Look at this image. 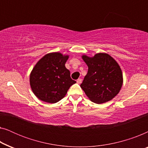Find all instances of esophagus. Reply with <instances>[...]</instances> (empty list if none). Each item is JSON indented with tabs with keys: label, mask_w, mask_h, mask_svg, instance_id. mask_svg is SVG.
Returning a JSON list of instances; mask_svg holds the SVG:
<instances>
[{
	"label": "esophagus",
	"mask_w": 148,
	"mask_h": 148,
	"mask_svg": "<svg viewBox=\"0 0 148 148\" xmlns=\"http://www.w3.org/2000/svg\"><path fill=\"white\" fill-rule=\"evenodd\" d=\"M82 79H80V78H79L77 80V83L78 84H80L81 83H82Z\"/></svg>",
	"instance_id": "1"
}]
</instances>
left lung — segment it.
Here are the masks:
<instances>
[{"label": "left lung", "instance_id": "left-lung-1", "mask_svg": "<svg viewBox=\"0 0 148 148\" xmlns=\"http://www.w3.org/2000/svg\"><path fill=\"white\" fill-rule=\"evenodd\" d=\"M88 66V73L80 85L92 102L102 104L114 98L122 87V71L117 62L106 53L96 54L93 57L82 56Z\"/></svg>", "mask_w": 148, "mask_h": 148}]
</instances>
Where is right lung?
Returning <instances> with one entry per match:
<instances>
[{"label":"right lung","mask_w":148,"mask_h":148,"mask_svg":"<svg viewBox=\"0 0 148 148\" xmlns=\"http://www.w3.org/2000/svg\"><path fill=\"white\" fill-rule=\"evenodd\" d=\"M68 55L52 52L44 56L32 69L29 77L32 92L40 100L54 104L65 96L75 81L65 67Z\"/></svg>","instance_id":"add662e5"}]
</instances>
